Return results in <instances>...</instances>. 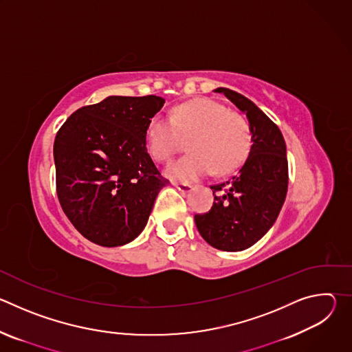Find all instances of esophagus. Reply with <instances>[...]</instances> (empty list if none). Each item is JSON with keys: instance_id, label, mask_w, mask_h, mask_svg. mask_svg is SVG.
I'll return each mask as SVG.
<instances>
[{"instance_id": "obj_1", "label": "esophagus", "mask_w": 352, "mask_h": 352, "mask_svg": "<svg viewBox=\"0 0 352 352\" xmlns=\"http://www.w3.org/2000/svg\"><path fill=\"white\" fill-rule=\"evenodd\" d=\"M173 185L181 190V192H189L192 189V185L190 184H186V182H173Z\"/></svg>"}]
</instances>
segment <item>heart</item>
Listing matches in <instances>:
<instances>
[{"label": "heart", "mask_w": 352, "mask_h": 352, "mask_svg": "<svg viewBox=\"0 0 352 352\" xmlns=\"http://www.w3.org/2000/svg\"><path fill=\"white\" fill-rule=\"evenodd\" d=\"M185 139L189 155L166 168L174 181H193L212 174L235 171L252 147V131L248 121L212 98H195L173 110V118L156 116L146 128L148 153L159 162H168Z\"/></svg>", "instance_id": "obj_1"}]
</instances>
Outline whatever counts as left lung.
Returning <instances> with one entry per match:
<instances>
[{
  "mask_svg": "<svg viewBox=\"0 0 352 352\" xmlns=\"http://www.w3.org/2000/svg\"><path fill=\"white\" fill-rule=\"evenodd\" d=\"M246 114L252 147L239 171L212 185L214 202L205 214H195L197 231L216 249L236 252L252 246L274 224L288 188L285 142L278 126L245 96L217 87Z\"/></svg>",
  "mask_w": 352,
  "mask_h": 352,
  "instance_id": "left-lung-1",
  "label": "left lung"
}]
</instances>
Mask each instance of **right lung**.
<instances>
[{
	"instance_id": "obj_1",
	"label": "right lung",
	"mask_w": 352,
	"mask_h": 352,
	"mask_svg": "<svg viewBox=\"0 0 352 352\" xmlns=\"http://www.w3.org/2000/svg\"><path fill=\"white\" fill-rule=\"evenodd\" d=\"M159 96H110L76 110L54 140L60 205L89 241L121 246L144 228L168 184L146 147V128L163 107Z\"/></svg>"
}]
</instances>
